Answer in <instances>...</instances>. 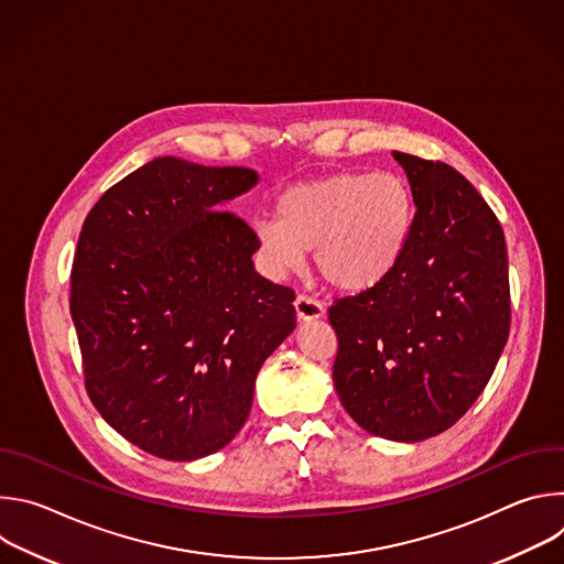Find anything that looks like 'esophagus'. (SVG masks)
<instances>
[{
	"label": "esophagus",
	"instance_id": "obj_1",
	"mask_svg": "<svg viewBox=\"0 0 564 564\" xmlns=\"http://www.w3.org/2000/svg\"><path fill=\"white\" fill-rule=\"evenodd\" d=\"M294 310H296V316H299L301 321L318 318L321 314L326 312L324 303L316 301V299H312V296H307V294H299V296H296V301H294Z\"/></svg>",
	"mask_w": 564,
	"mask_h": 564
}]
</instances>
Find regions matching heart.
<instances>
[{
    "mask_svg": "<svg viewBox=\"0 0 564 564\" xmlns=\"http://www.w3.org/2000/svg\"><path fill=\"white\" fill-rule=\"evenodd\" d=\"M276 218L259 220L257 243L276 274L299 270L307 250L326 283L361 292L383 281L413 225V196L394 174H330L299 183L276 200Z\"/></svg>",
    "mask_w": 564,
    "mask_h": 564,
    "instance_id": "b5f03b06",
    "label": "heart"
}]
</instances>
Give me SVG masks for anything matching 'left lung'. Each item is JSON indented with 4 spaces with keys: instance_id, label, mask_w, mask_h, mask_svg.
<instances>
[{
    "instance_id": "1",
    "label": "left lung",
    "mask_w": 564,
    "mask_h": 564,
    "mask_svg": "<svg viewBox=\"0 0 564 564\" xmlns=\"http://www.w3.org/2000/svg\"><path fill=\"white\" fill-rule=\"evenodd\" d=\"M392 155L415 218L392 272L330 305L333 379L364 431L420 442L451 429L496 370L511 328L509 259L498 216L457 170Z\"/></svg>"
}]
</instances>
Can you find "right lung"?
Masks as SVG:
<instances>
[{"label": "right lung", "mask_w": 564, "mask_h": 564, "mask_svg": "<svg viewBox=\"0 0 564 564\" xmlns=\"http://www.w3.org/2000/svg\"><path fill=\"white\" fill-rule=\"evenodd\" d=\"M259 174L155 158L91 207L70 316L98 413L155 457L189 462L246 424L263 361L294 330V290L257 274V231L225 209Z\"/></svg>", "instance_id": "obj_1"}]
</instances>
